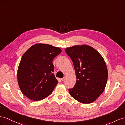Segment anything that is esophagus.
I'll list each match as a JSON object with an SVG mask.
<instances>
[{
    "instance_id": "esophagus-1",
    "label": "esophagus",
    "mask_w": 125,
    "mask_h": 125,
    "mask_svg": "<svg viewBox=\"0 0 125 125\" xmlns=\"http://www.w3.org/2000/svg\"><path fill=\"white\" fill-rule=\"evenodd\" d=\"M65 79H66V77H65V76H64V77L61 79V80H62V81H64L65 80Z\"/></svg>"
}]
</instances>
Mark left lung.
I'll return each instance as SVG.
<instances>
[{
    "label": "left lung",
    "mask_w": 125,
    "mask_h": 125,
    "mask_svg": "<svg viewBox=\"0 0 125 125\" xmlns=\"http://www.w3.org/2000/svg\"><path fill=\"white\" fill-rule=\"evenodd\" d=\"M65 52L72 61L76 78L74 87L69 89L70 95L82 104L92 103L106 86L108 73L104 58L85 44L68 47Z\"/></svg>",
    "instance_id": "8db88e82"
}]
</instances>
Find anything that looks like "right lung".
<instances>
[{
	"label": "right lung",
	"instance_id": "1",
	"mask_svg": "<svg viewBox=\"0 0 125 125\" xmlns=\"http://www.w3.org/2000/svg\"><path fill=\"white\" fill-rule=\"evenodd\" d=\"M61 52L59 47L38 43L24 54L17 70V81L21 92L30 100H43L52 93L58 83L53 73V60Z\"/></svg>",
	"mask_w": 125,
	"mask_h": 125
}]
</instances>
